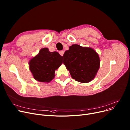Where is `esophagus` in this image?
Masks as SVG:
<instances>
[{"label": "esophagus", "mask_w": 130, "mask_h": 130, "mask_svg": "<svg viewBox=\"0 0 130 130\" xmlns=\"http://www.w3.org/2000/svg\"><path fill=\"white\" fill-rule=\"evenodd\" d=\"M59 53H60V55L61 56H63V54H64V51H59Z\"/></svg>", "instance_id": "esophagus-1"}]
</instances>
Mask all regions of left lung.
<instances>
[{
	"mask_svg": "<svg viewBox=\"0 0 130 130\" xmlns=\"http://www.w3.org/2000/svg\"><path fill=\"white\" fill-rule=\"evenodd\" d=\"M63 58V62L71 77L81 83L92 81L100 68V58L96 51L90 47L72 44L65 51Z\"/></svg>",
	"mask_w": 130,
	"mask_h": 130,
	"instance_id": "1",
	"label": "left lung"
}]
</instances>
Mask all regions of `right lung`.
<instances>
[{
  "label": "right lung",
  "instance_id": "1",
  "mask_svg": "<svg viewBox=\"0 0 130 130\" xmlns=\"http://www.w3.org/2000/svg\"><path fill=\"white\" fill-rule=\"evenodd\" d=\"M62 62V56L58 52H50L48 48H44L30 59L29 69L35 80L48 83L55 78V71Z\"/></svg>",
  "mask_w": 130,
  "mask_h": 130
}]
</instances>
